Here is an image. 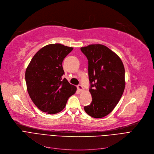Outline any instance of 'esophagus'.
<instances>
[{
	"label": "esophagus",
	"instance_id": "34e87169",
	"mask_svg": "<svg viewBox=\"0 0 154 154\" xmlns=\"http://www.w3.org/2000/svg\"><path fill=\"white\" fill-rule=\"evenodd\" d=\"M77 88H78V89L79 90V91H82L83 90V86L81 85H79L77 86Z\"/></svg>",
	"mask_w": 154,
	"mask_h": 154
}]
</instances>
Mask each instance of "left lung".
Instances as JSON below:
<instances>
[{
	"label": "left lung",
	"mask_w": 154,
	"mask_h": 154,
	"mask_svg": "<svg viewBox=\"0 0 154 154\" xmlns=\"http://www.w3.org/2000/svg\"><path fill=\"white\" fill-rule=\"evenodd\" d=\"M88 60L89 92L92 102L85 112L94 118L109 114L119 103L125 88V69L121 58L101 44L81 47Z\"/></svg>",
	"instance_id": "left-lung-1"
}]
</instances>
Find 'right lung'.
Here are the masks:
<instances>
[{"label": "right lung", "mask_w": 154, "mask_h": 154, "mask_svg": "<svg viewBox=\"0 0 154 154\" xmlns=\"http://www.w3.org/2000/svg\"><path fill=\"white\" fill-rule=\"evenodd\" d=\"M73 49L60 43L46 45L36 53L26 69L27 91L35 105L44 112H60L76 91V86L62 77V62Z\"/></svg>", "instance_id": "right-lung-1"}]
</instances>
